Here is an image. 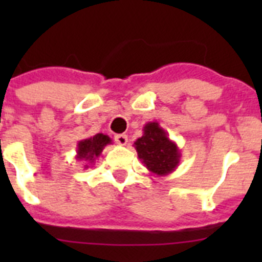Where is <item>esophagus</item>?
<instances>
[{"instance_id": "esophagus-1", "label": "esophagus", "mask_w": 262, "mask_h": 262, "mask_svg": "<svg viewBox=\"0 0 262 262\" xmlns=\"http://www.w3.org/2000/svg\"><path fill=\"white\" fill-rule=\"evenodd\" d=\"M115 142L119 146H125V144L128 143V136H126V134H116Z\"/></svg>"}]
</instances>
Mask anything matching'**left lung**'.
<instances>
[{"label":"left lung","mask_w":262,"mask_h":262,"mask_svg":"<svg viewBox=\"0 0 262 262\" xmlns=\"http://www.w3.org/2000/svg\"><path fill=\"white\" fill-rule=\"evenodd\" d=\"M133 146L142 163L156 176L168 175L180 163L181 152L178 144L168 138L157 121H149L143 126V136Z\"/></svg>","instance_id":"left-lung-1"}]
</instances>
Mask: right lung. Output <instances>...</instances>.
Segmentation results:
<instances>
[{"mask_svg":"<svg viewBox=\"0 0 262 262\" xmlns=\"http://www.w3.org/2000/svg\"><path fill=\"white\" fill-rule=\"evenodd\" d=\"M110 143H112L110 137L102 133H97L95 136L90 137V138L82 139L77 144L76 160L82 161L84 163L83 167L89 168L90 166L94 165L95 160L101 155L102 149Z\"/></svg>","mask_w":262,"mask_h":262,"instance_id":"add662e5","label":"right lung"}]
</instances>
